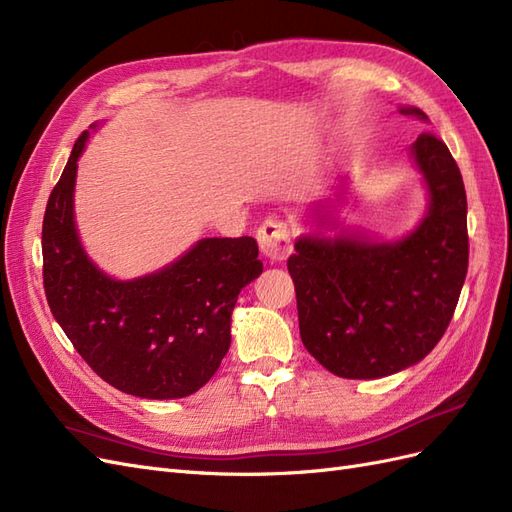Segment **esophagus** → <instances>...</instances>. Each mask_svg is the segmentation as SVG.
Returning a JSON list of instances; mask_svg holds the SVG:
<instances>
[{"label": "esophagus", "mask_w": 512, "mask_h": 512, "mask_svg": "<svg viewBox=\"0 0 512 512\" xmlns=\"http://www.w3.org/2000/svg\"><path fill=\"white\" fill-rule=\"evenodd\" d=\"M256 237L260 243V252L273 262L286 260L288 254L292 252V241H290V232H288L286 222H280V220L262 222L256 232Z\"/></svg>", "instance_id": "1"}]
</instances>
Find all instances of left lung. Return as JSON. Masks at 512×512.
<instances>
[{
    "label": "left lung",
    "instance_id": "obj_1",
    "mask_svg": "<svg viewBox=\"0 0 512 512\" xmlns=\"http://www.w3.org/2000/svg\"><path fill=\"white\" fill-rule=\"evenodd\" d=\"M399 113L427 119L421 108ZM412 156L429 188V209L408 237L371 243L307 235L288 258L303 346L339 378H384L425 359L466 282L468 200L459 166L431 132L416 138Z\"/></svg>",
    "mask_w": 512,
    "mask_h": 512
}]
</instances>
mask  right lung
<instances>
[{"instance_id": "1", "label": "right lung", "mask_w": 512, "mask_h": 512, "mask_svg": "<svg viewBox=\"0 0 512 512\" xmlns=\"http://www.w3.org/2000/svg\"><path fill=\"white\" fill-rule=\"evenodd\" d=\"M46 203L42 222L44 292L59 327L96 374L145 399L196 393L230 348V314L243 286L262 273L252 237L203 239L158 273L117 282L83 250L74 226L76 160Z\"/></svg>"}]
</instances>
